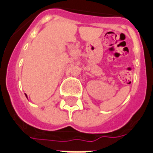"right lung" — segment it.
<instances>
[{
	"instance_id": "right-lung-1",
	"label": "right lung",
	"mask_w": 153,
	"mask_h": 153,
	"mask_svg": "<svg viewBox=\"0 0 153 153\" xmlns=\"http://www.w3.org/2000/svg\"><path fill=\"white\" fill-rule=\"evenodd\" d=\"M26 97H27V96H26Z\"/></svg>"
}]
</instances>
